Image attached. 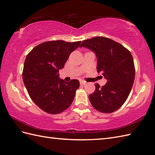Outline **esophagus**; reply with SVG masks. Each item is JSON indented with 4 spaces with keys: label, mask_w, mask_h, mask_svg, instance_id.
Returning <instances> with one entry per match:
<instances>
[{
    "label": "esophagus",
    "mask_w": 155,
    "mask_h": 155,
    "mask_svg": "<svg viewBox=\"0 0 155 155\" xmlns=\"http://www.w3.org/2000/svg\"><path fill=\"white\" fill-rule=\"evenodd\" d=\"M85 84H86V82H85V81H84V80H81L80 81V84L81 85H85Z\"/></svg>",
    "instance_id": "obj_1"
}]
</instances>
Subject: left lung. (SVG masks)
<instances>
[{
  "label": "left lung",
  "instance_id": "8db88e82",
  "mask_svg": "<svg viewBox=\"0 0 155 155\" xmlns=\"http://www.w3.org/2000/svg\"><path fill=\"white\" fill-rule=\"evenodd\" d=\"M80 47L94 51L97 58V71L107 79L104 86L95 84V91L89 96L92 106L104 113L116 111L127 100L135 80L131 54L121 44L103 36L84 40Z\"/></svg>",
  "mask_w": 155,
  "mask_h": 155
}]
</instances>
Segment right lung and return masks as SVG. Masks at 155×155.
Segmentation results:
<instances>
[{
  "label": "right lung",
  "mask_w": 155,
  "mask_h": 155,
  "mask_svg": "<svg viewBox=\"0 0 155 155\" xmlns=\"http://www.w3.org/2000/svg\"><path fill=\"white\" fill-rule=\"evenodd\" d=\"M80 44L81 41H48L34 48L26 56L22 71L24 84L31 99L44 111L58 114L73 102L80 81L60 80L58 71Z\"/></svg>",
  "instance_id": "obj_1"
}]
</instances>
